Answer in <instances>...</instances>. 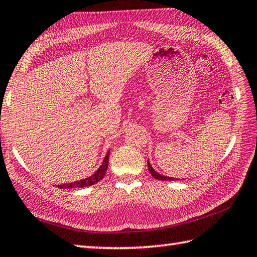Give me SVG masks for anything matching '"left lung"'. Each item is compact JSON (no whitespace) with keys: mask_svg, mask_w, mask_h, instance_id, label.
<instances>
[{"mask_svg":"<svg viewBox=\"0 0 257 257\" xmlns=\"http://www.w3.org/2000/svg\"><path fill=\"white\" fill-rule=\"evenodd\" d=\"M147 165H148V170L151 172V174L153 177H155L156 180H161V181H176V180H180V179H175V177H170V176H165L163 174H160L158 172H156L155 170L153 169V166L149 161L147 162Z\"/></svg>","mask_w":257,"mask_h":257,"instance_id":"1","label":"left lung"}]
</instances>
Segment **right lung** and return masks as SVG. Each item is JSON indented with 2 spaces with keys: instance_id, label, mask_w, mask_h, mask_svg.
I'll return each instance as SVG.
<instances>
[{
  "instance_id": "right-lung-1",
  "label": "right lung",
  "mask_w": 257,
  "mask_h": 257,
  "mask_svg": "<svg viewBox=\"0 0 257 257\" xmlns=\"http://www.w3.org/2000/svg\"><path fill=\"white\" fill-rule=\"evenodd\" d=\"M109 156H110V149L106 153V155L104 157L103 162L100 165L99 169H97L94 173H93L91 176H87L85 179L78 180V181H74L71 182V183H64V184H58L57 186L59 189H73V188H86V186H91L93 184L100 182L102 179H103L106 170H108V165H109Z\"/></svg>"
}]
</instances>
